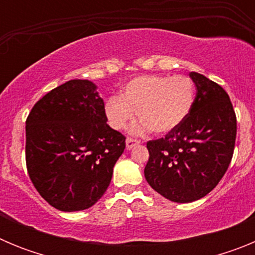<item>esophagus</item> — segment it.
I'll return each instance as SVG.
<instances>
[{
  "label": "esophagus",
  "instance_id": "34e87169",
  "mask_svg": "<svg viewBox=\"0 0 255 255\" xmlns=\"http://www.w3.org/2000/svg\"><path fill=\"white\" fill-rule=\"evenodd\" d=\"M138 144H140V140H138V139L128 138L126 139V149H132V148H134L135 145H138Z\"/></svg>",
  "mask_w": 255,
  "mask_h": 255
}]
</instances>
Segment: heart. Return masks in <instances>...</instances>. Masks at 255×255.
I'll use <instances>...</instances> for the list:
<instances>
[{
    "label": "heart",
    "instance_id": "obj_1",
    "mask_svg": "<svg viewBox=\"0 0 255 255\" xmlns=\"http://www.w3.org/2000/svg\"><path fill=\"white\" fill-rule=\"evenodd\" d=\"M194 102L195 85L189 76L143 75L126 83L120 97H111L105 112L115 130L125 129L138 112L143 123L134 132L167 134L185 121Z\"/></svg>",
    "mask_w": 255,
    "mask_h": 255
}]
</instances>
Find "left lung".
<instances>
[{"instance_id":"left-lung-1","label":"left lung","mask_w":255,"mask_h":255,"mask_svg":"<svg viewBox=\"0 0 255 255\" xmlns=\"http://www.w3.org/2000/svg\"><path fill=\"white\" fill-rule=\"evenodd\" d=\"M195 102L185 121L164 138L147 143L144 176L162 197L189 203L206 197L233 159L236 115L229 94L202 74L190 73Z\"/></svg>"}]
</instances>
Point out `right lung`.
<instances>
[{
    "label": "right lung",
    "mask_w": 255,
    "mask_h": 255,
    "mask_svg": "<svg viewBox=\"0 0 255 255\" xmlns=\"http://www.w3.org/2000/svg\"><path fill=\"white\" fill-rule=\"evenodd\" d=\"M89 80H70L33 106L26 119L29 177L58 211L87 209L111 182L125 136L110 128L105 103Z\"/></svg>",
    "instance_id": "obj_1"
}]
</instances>
